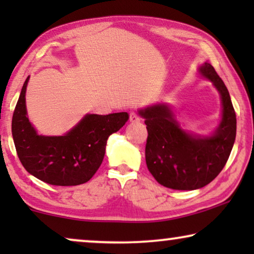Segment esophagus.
I'll use <instances>...</instances> for the list:
<instances>
[{"mask_svg": "<svg viewBox=\"0 0 254 254\" xmlns=\"http://www.w3.org/2000/svg\"><path fill=\"white\" fill-rule=\"evenodd\" d=\"M129 120L131 121V123H136V121H140V117H138L137 113L130 112V114H129Z\"/></svg>", "mask_w": 254, "mask_h": 254, "instance_id": "34e87169", "label": "esophagus"}]
</instances>
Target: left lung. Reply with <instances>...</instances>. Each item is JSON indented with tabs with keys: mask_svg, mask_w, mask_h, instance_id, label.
I'll use <instances>...</instances> for the list:
<instances>
[{
	"mask_svg": "<svg viewBox=\"0 0 254 254\" xmlns=\"http://www.w3.org/2000/svg\"><path fill=\"white\" fill-rule=\"evenodd\" d=\"M220 91L223 114L220 126L209 137L192 136L179 127L166 105L140 111L147 125L145 162L161 185L172 190H193L216 178L234 147L236 112L224 82L209 64L200 68Z\"/></svg>",
	"mask_w": 254,
	"mask_h": 254,
	"instance_id": "left-lung-1",
	"label": "left lung"
}]
</instances>
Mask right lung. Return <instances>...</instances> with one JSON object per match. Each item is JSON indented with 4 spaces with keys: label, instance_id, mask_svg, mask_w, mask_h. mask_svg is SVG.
Segmentation results:
<instances>
[{
    "label": "right lung",
    "instance_id": "add662e5",
    "mask_svg": "<svg viewBox=\"0 0 254 254\" xmlns=\"http://www.w3.org/2000/svg\"><path fill=\"white\" fill-rule=\"evenodd\" d=\"M24 82L12 116L11 131L24 168L41 182L76 186L89 182L102 164L107 138L128 120L127 112L88 114L64 136L38 135L26 117Z\"/></svg>",
    "mask_w": 254,
    "mask_h": 254
}]
</instances>
